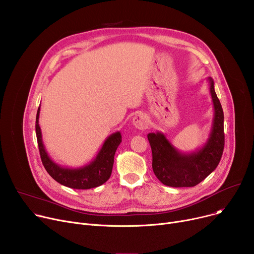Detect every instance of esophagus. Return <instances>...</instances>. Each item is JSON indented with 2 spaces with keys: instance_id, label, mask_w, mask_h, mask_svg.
I'll return each instance as SVG.
<instances>
[{
  "instance_id": "34e87169",
  "label": "esophagus",
  "mask_w": 254,
  "mask_h": 254,
  "mask_svg": "<svg viewBox=\"0 0 254 254\" xmlns=\"http://www.w3.org/2000/svg\"><path fill=\"white\" fill-rule=\"evenodd\" d=\"M132 123L134 126H135V128H137L139 130H144L147 127V123H148L147 116L142 113L137 114L135 117L133 118Z\"/></svg>"
}]
</instances>
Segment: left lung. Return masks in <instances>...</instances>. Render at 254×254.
<instances>
[{
	"mask_svg": "<svg viewBox=\"0 0 254 254\" xmlns=\"http://www.w3.org/2000/svg\"><path fill=\"white\" fill-rule=\"evenodd\" d=\"M208 81L214 117L209 138L201 148L190 154H183L176 150L163 133L147 134L153 154V170L163 185L172 188L195 187L217 167L221 159L225 147L223 111L214 91L212 78L209 77Z\"/></svg>",
	"mask_w": 254,
	"mask_h": 254,
	"instance_id": "left-lung-1",
	"label": "left lung"
}]
</instances>
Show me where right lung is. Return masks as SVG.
I'll return each mask as SVG.
<instances>
[{"instance_id":"add662e5","label":"right lung","mask_w":254,"mask_h":254,"mask_svg":"<svg viewBox=\"0 0 254 254\" xmlns=\"http://www.w3.org/2000/svg\"><path fill=\"white\" fill-rule=\"evenodd\" d=\"M39 116L40 108L38 109L36 118L37 140L43 165L53 180L64 187L77 190L96 188L109 180L113 170L115 153L122 141L120 132L118 131L111 134L92 162L80 168H64L53 162L45 150L42 132L39 126Z\"/></svg>"}]
</instances>
